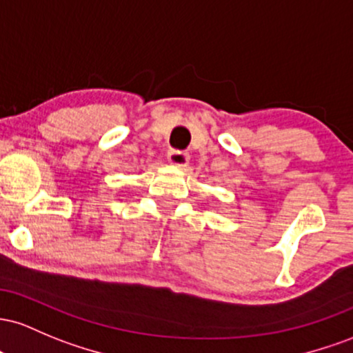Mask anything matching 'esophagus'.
<instances>
[{
	"instance_id": "esophagus-1",
	"label": "esophagus",
	"mask_w": 353,
	"mask_h": 353,
	"mask_svg": "<svg viewBox=\"0 0 353 353\" xmlns=\"http://www.w3.org/2000/svg\"><path fill=\"white\" fill-rule=\"evenodd\" d=\"M168 161L172 165L178 166V168H183L188 165L190 155L187 152H180V150H170L168 152Z\"/></svg>"
}]
</instances>
